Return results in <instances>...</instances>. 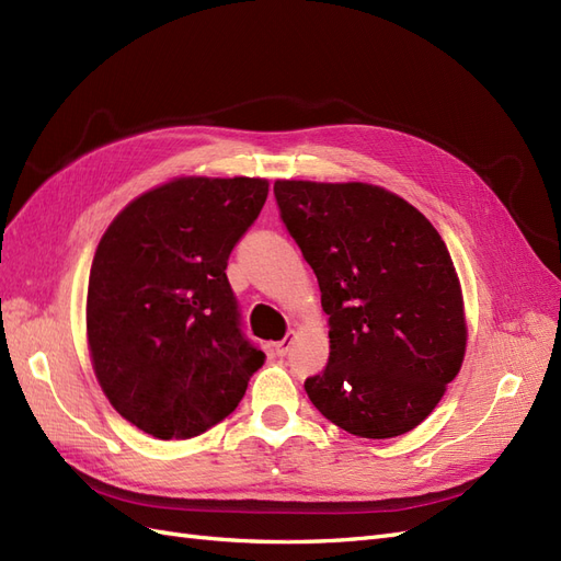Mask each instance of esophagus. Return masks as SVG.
Returning a JSON list of instances; mask_svg holds the SVG:
<instances>
[{
  "label": "esophagus",
  "instance_id": "obj_1",
  "mask_svg": "<svg viewBox=\"0 0 561 561\" xmlns=\"http://www.w3.org/2000/svg\"><path fill=\"white\" fill-rule=\"evenodd\" d=\"M293 344H295V334H287L285 339H280V342L274 344V351H276V355H280V358H283V355H287V351H290Z\"/></svg>",
  "mask_w": 561,
  "mask_h": 561
}]
</instances>
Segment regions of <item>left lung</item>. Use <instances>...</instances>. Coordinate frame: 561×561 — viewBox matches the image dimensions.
Masks as SVG:
<instances>
[{"label": "left lung", "instance_id": "obj_1", "mask_svg": "<svg viewBox=\"0 0 561 561\" xmlns=\"http://www.w3.org/2000/svg\"><path fill=\"white\" fill-rule=\"evenodd\" d=\"M274 194L330 316V360L304 381L309 400L351 435L410 433L466 355L461 283L443 236L375 184L276 180Z\"/></svg>", "mask_w": 561, "mask_h": 561}]
</instances>
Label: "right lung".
<instances>
[{
    "instance_id": "1",
    "label": "right lung",
    "mask_w": 561,
    "mask_h": 561,
    "mask_svg": "<svg viewBox=\"0 0 561 561\" xmlns=\"http://www.w3.org/2000/svg\"><path fill=\"white\" fill-rule=\"evenodd\" d=\"M266 194L262 178H175L130 201L100 239L87 297L91 363L114 410L140 431L206 433L264 365L241 330L227 262Z\"/></svg>"
}]
</instances>
